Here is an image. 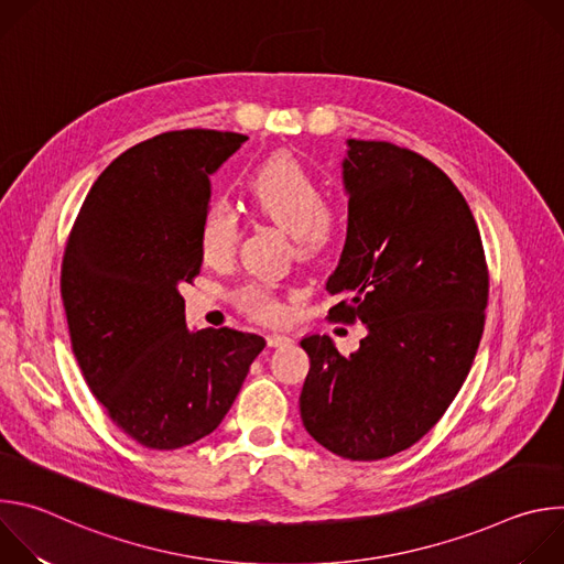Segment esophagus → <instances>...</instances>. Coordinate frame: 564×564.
I'll list each match as a JSON object with an SVG mask.
<instances>
[{"label": "esophagus", "instance_id": "1", "mask_svg": "<svg viewBox=\"0 0 564 564\" xmlns=\"http://www.w3.org/2000/svg\"><path fill=\"white\" fill-rule=\"evenodd\" d=\"M290 341H292V339H290L288 335H276V333H274V335H268V346H270V348H279V346H285V344H290Z\"/></svg>", "mask_w": 564, "mask_h": 564}]
</instances>
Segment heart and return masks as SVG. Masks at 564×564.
I'll list each match as a JSON object with an SVG mask.
<instances>
[{
    "mask_svg": "<svg viewBox=\"0 0 564 564\" xmlns=\"http://www.w3.org/2000/svg\"><path fill=\"white\" fill-rule=\"evenodd\" d=\"M248 194L261 216L294 236L303 257H318L333 248L341 231L339 212L326 203L318 181L299 158L276 153L252 172ZM238 240V216L225 198L205 207L200 223V252L207 263L227 261ZM238 305L259 321H276L283 310L276 296L263 285H246L238 292Z\"/></svg>",
    "mask_w": 564,
    "mask_h": 564,
    "instance_id": "b5f03b06",
    "label": "heart"
}]
</instances>
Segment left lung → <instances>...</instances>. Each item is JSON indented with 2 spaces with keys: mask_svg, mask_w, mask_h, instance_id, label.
Masks as SVG:
<instances>
[{
  "mask_svg": "<svg viewBox=\"0 0 564 564\" xmlns=\"http://www.w3.org/2000/svg\"><path fill=\"white\" fill-rule=\"evenodd\" d=\"M348 236L328 279L350 294L330 316L366 324L359 350L305 337L299 409L305 431L355 462L420 442L459 392L489 305L477 223L453 181L424 155L383 140H348Z\"/></svg>",
  "mask_w": 564,
  "mask_h": 564,
  "instance_id": "left-lung-1",
  "label": "left lung"
}]
</instances>
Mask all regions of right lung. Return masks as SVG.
<instances>
[{
	"label": "right lung",
	"instance_id": "obj_1",
	"mask_svg": "<svg viewBox=\"0 0 564 564\" xmlns=\"http://www.w3.org/2000/svg\"><path fill=\"white\" fill-rule=\"evenodd\" d=\"M246 140L183 129L127 149L66 240L59 292L77 366L109 420L153 451L209 435L265 348L231 328L189 333L181 294L203 265L209 174Z\"/></svg>",
	"mask_w": 564,
	"mask_h": 564
}]
</instances>
